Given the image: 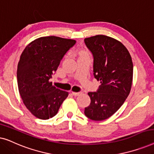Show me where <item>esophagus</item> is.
Listing matches in <instances>:
<instances>
[{"instance_id": "34e87169", "label": "esophagus", "mask_w": 154, "mask_h": 154, "mask_svg": "<svg viewBox=\"0 0 154 154\" xmlns=\"http://www.w3.org/2000/svg\"><path fill=\"white\" fill-rule=\"evenodd\" d=\"M71 93H72V94H73V96H78V95H79V94H81V92H71Z\"/></svg>"}]
</instances>
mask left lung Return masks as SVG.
Here are the masks:
<instances>
[{"instance_id": "obj_1", "label": "left lung", "mask_w": 154, "mask_h": 154, "mask_svg": "<svg viewBox=\"0 0 154 154\" xmlns=\"http://www.w3.org/2000/svg\"><path fill=\"white\" fill-rule=\"evenodd\" d=\"M93 56V74L101 85L88 92L91 102L85 115L93 121L109 119L123 104L131 90L133 64L131 56L121 42L104 35L84 40Z\"/></svg>"}]
</instances>
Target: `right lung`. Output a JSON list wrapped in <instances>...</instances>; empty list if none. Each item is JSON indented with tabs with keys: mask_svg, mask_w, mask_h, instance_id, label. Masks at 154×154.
Here are the masks:
<instances>
[{
	"mask_svg": "<svg viewBox=\"0 0 154 154\" xmlns=\"http://www.w3.org/2000/svg\"><path fill=\"white\" fill-rule=\"evenodd\" d=\"M75 40L57 36L39 38L25 48L18 63L17 78L20 96L38 119L54 116L69 93L50 81L61 60L75 45Z\"/></svg>",
	"mask_w": 154,
	"mask_h": 154,
	"instance_id": "right-lung-1",
	"label": "right lung"
}]
</instances>
